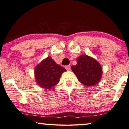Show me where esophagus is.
I'll return each mask as SVG.
<instances>
[{
  "instance_id": "1",
  "label": "esophagus",
  "mask_w": 129,
  "mask_h": 129,
  "mask_svg": "<svg viewBox=\"0 0 129 129\" xmlns=\"http://www.w3.org/2000/svg\"><path fill=\"white\" fill-rule=\"evenodd\" d=\"M65 68L67 71H69V70H70V69H71V66L70 65H66V66L65 67Z\"/></svg>"
}]
</instances>
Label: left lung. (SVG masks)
<instances>
[{
    "label": "left lung",
    "instance_id": "8db88e82",
    "mask_svg": "<svg viewBox=\"0 0 129 129\" xmlns=\"http://www.w3.org/2000/svg\"><path fill=\"white\" fill-rule=\"evenodd\" d=\"M77 64L71 67L72 71L81 83L92 86L97 84L102 75V68L98 61L87 55L77 58Z\"/></svg>",
    "mask_w": 129,
    "mask_h": 129
}]
</instances>
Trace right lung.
Returning a JSON list of instances; mask_svg holds the SVG:
<instances>
[{"mask_svg":"<svg viewBox=\"0 0 129 129\" xmlns=\"http://www.w3.org/2000/svg\"><path fill=\"white\" fill-rule=\"evenodd\" d=\"M66 70L56 64L50 57L43 60L36 67L35 78L37 84L45 89H51L59 82L61 75Z\"/></svg>","mask_w":129,"mask_h":129,"instance_id":"right-lung-1","label":"right lung"}]
</instances>
